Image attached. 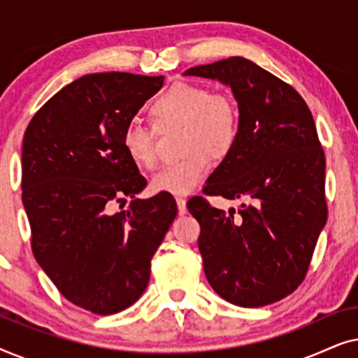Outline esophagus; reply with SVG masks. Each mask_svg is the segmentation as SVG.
Returning a JSON list of instances; mask_svg holds the SVG:
<instances>
[{"label":"esophagus","mask_w":358,"mask_h":358,"mask_svg":"<svg viewBox=\"0 0 358 358\" xmlns=\"http://www.w3.org/2000/svg\"><path fill=\"white\" fill-rule=\"evenodd\" d=\"M176 203H178V210H179L180 215L187 213V200L182 199V197H178V199H176Z\"/></svg>","instance_id":"obj_1"}]
</instances>
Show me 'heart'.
<instances>
[{"mask_svg": "<svg viewBox=\"0 0 358 358\" xmlns=\"http://www.w3.org/2000/svg\"><path fill=\"white\" fill-rule=\"evenodd\" d=\"M150 115L155 129L138 120H129L122 131L127 156L141 169L151 171L158 166L156 130H184L185 158L151 180V189L159 194L194 192L212 171V158H228L241 135V112L236 99L228 92H213L203 85H174L150 106Z\"/></svg>", "mask_w": 358, "mask_h": 358, "instance_id": "b5f03b06", "label": "heart"}]
</instances>
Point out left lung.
Segmentation results:
<instances>
[{"label": "left lung", "mask_w": 358, "mask_h": 358, "mask_svg": "<svg viewBox=\"0 0 358 358\" xmlns=\"http://www.w3.org/2000/svg\"><path fill=\"white\" fill-rule=\"evenodd\" d=\"M184 75L228 85L241 112L236 148L203 187L205 195L243 199L238 215L203 197L187 205L200 224L205 277L233 305H271L303 282L327 220L326 159L311 110L290 85L243 57Z\"/></svg>", "instance_id": "left-lung-1"}]
</instances>
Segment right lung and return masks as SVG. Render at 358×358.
Segmentation results:
<instances>
[{"instance_id": "add662e5", "label": "right lung", "mask_w": 358, "mask_h": 358, "mask_svg": "<svg viewBox=\"0 0 358 358\" xmlns=\"http://www.w3.org/2000/svg\"><path fill=\"white\" fill-rule=\"evenodd\" d=\"M163 76L92 73L52 96L22 141V203L38 266L73 305L114 315L150 280L151 257L178 205L171 194L141 200L146 179L127 156L122 131L163 87ZM132 199L112 214L115 201Z\"/></svg>"}]
</instances>
